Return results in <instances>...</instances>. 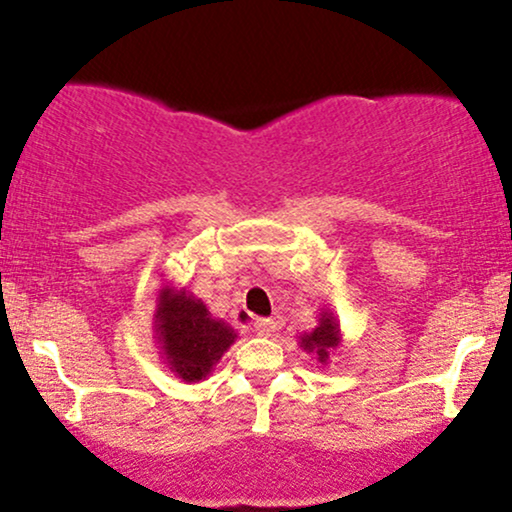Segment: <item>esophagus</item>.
<instances>
[{
    "label": "esophagus",
    "instance_id": "1",
    "mask_svg": "<svg viewBox=\"0 0 512 512\" xmlns=\"http://www.w3.org/2000/svg\"><path fill=\"white\" fill-rule=\"evenodd\" d=\"M255 333L260 335V338H271V335L276 333V321L274 319H257Z\"/></svg>",
    "mask_w": 512,
    "mask_h": 512
}]
</instances>
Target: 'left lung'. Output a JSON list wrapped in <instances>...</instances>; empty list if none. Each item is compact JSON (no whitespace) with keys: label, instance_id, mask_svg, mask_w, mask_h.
I'll use <instances>...</instances> for the list:
<instances>
[{"label":"left lung","instance_id":"1","mask_svg":"<svg viewBox=\"0 0 512 512\" xmlns=\"http://www.w3.org/2000/svg\"><path fill=\"white\" fill-rule=\"evenodd\" d=\"M342 342V333H340V323L338 316H335L331 309H323L319 314V326L314 331L300 335V347L307 354L319 361L321 366H326L331 361L333 349H338Z\"/></svg>","mask_w":512,"mask_h":512}]
</instances>
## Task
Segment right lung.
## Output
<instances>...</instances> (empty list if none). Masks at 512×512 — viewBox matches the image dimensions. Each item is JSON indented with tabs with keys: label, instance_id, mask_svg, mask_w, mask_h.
Wrapping results in <instances>:
<instances>
[{
	"label": "right lung",
	"instance_id": "obj_1",
	"mask_svg": "<svg viewBox=\"0 0 512 512\" xmlns=\"http://www.w3.org/2000/svg\"><path fill=\"white\" fill-rule=\"evenodd\" d=\"M153 331L160 357L184 383H200L208 378L226 349L238 340L234 328L215 319L203 300L186 288L177 290L172 283L158 290Z\"/></svg>",
	"mask_w": 512,
	"mask_h": 512
}]
</instances>
